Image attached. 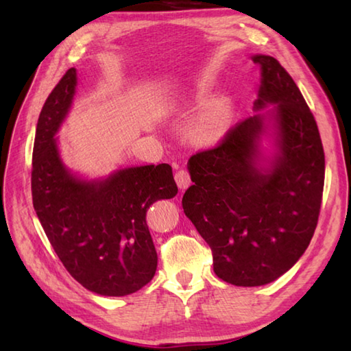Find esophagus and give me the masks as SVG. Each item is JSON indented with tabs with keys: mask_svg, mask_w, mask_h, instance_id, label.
Instances as JSON below:
<instances>
[{
	"mask_svg": "<svg viewBox=\"0 0 351 351\" xmlns=\"http://www.w3.org/2000/svg\"><path fill=\"white\" fill-rule=\"evenodd\" d=\"M175 181L178 184V187H180V190H187L190 187L191 184V180H190V175L187 170H178L175 173Z\"/></svg>",
	"mask_w": 351,
	"mask_h": 351,
	"instance_id": "obj_1",
	"label": "esophagus"
}]
</instances>
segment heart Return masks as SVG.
<instances>
[{
    "instance_id": "1",
    "label": "heart",
    "mask_w": 351,
    "mask_h": 351,
    "mask_svg": "<svg viewBox=\"0 0 351 351\" xmlns=\"http://www.w3.org/2000/svg\"><path fill=\"white\" fill-rule=\"evenodd\" d=\"M182 106H189L184 102ZM234 110L225 98L206 101L190 122V136L199 145H215L226 136L232 123Z\"/></svg>"
}]
</instances>
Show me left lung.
I'll list each match as a JSON object with an SVG mask.
<instances>
[{
	"label": "left lung",
	"mask_w": 351,
	"mask_h": 351,
	"mask_svg": "<svg viewBox=\"0 0 351 351\" xmlns=\"http://www.w3.org/2000/svg\"><path fill=\"white\" fill-rule=\"evenodd\" d=\"M250 58L259 66L255 114L191 156L195 184L182 197L214 273L235 287L267 285L302 258L324 185L322 138L299 87L274 57Z\"/></svg>",
	"instance_id": "8db88e82"
}]
</instances>
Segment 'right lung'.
<instances>
[{
  "mask_svg": "<svg viewBox=\"0 0 351 351\" xmlns=\"http://www.w3.org/2000/svg\"><path fill=\"white\" fill-rule=\"evenodd\" d=\"M77 69L64 73L37 121L33 206L66 270L86 289L123 297L152 280L158 256L146 213L160 199L176 196L169 164L119 167L87 178L66 166L58 131L77 93Z\"/></svg>",
  "mask_w": 351,
  "mask_h": 351,
  "instance_id": "right-lung-1",
  "label": "right lung"
}]
</instances>
